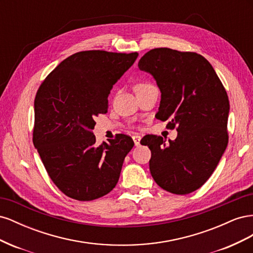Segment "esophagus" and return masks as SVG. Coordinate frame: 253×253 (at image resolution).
<instances>
[{
  "label": "esophagus",
  "instance_id": "1",
  "mask_svg": "<svg viewBox=\"0 0 253 253\" xmlns=\"http://www.w3.org/2000/svg\"><path fill=\"white\" fill-rule=\"evenodd\" d=\"M140 139H141V137L138 136V135H134L133 136V140H134V143H135L136 147H138V145L140 144Z\"/></svg>",
  "mask_w": 253,
  "mask_h": 253
}]
</instances>
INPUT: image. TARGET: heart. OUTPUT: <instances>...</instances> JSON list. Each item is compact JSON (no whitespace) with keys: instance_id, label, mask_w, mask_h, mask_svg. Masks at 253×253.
Masks as SVG:
<instances>
[{"instance_id":"1","label":"heart","mask_w":253,"mask_h":253,"mask_svg":"<svg viewBox=\"0 0 253 253\" xmlns=\"http://www.w3.org/2000/svg\"><path fill=\"white\" fill-rule=\"evenodd\" d=\"M147 85H150V83H148V82H140V83H137L136 85L134 86V89H135V91H136V90H138V89H140V88L145 87Z\"/></svg>"}]
</instances>
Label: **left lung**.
Wrapping results in <instances>:
<instances>
[{"instance_id":"obj_1","label":"left lung","mask_w":253,"mask_h":253,"mask_svg":"<svg viewBox=\"0 0 253 253\" xmlns=\"http://www.w3.org/2000/svg\"><path fill=\"white\" fill-rule=\"evenodd\" d=\"M138 67L162 91L156 118L177 131L168 143L157 135L141 139L152 153V177L168 192L189 194L209 179L227 148V91L209 61L193 51L151 49Z\"/></svg>"}]
</instances>
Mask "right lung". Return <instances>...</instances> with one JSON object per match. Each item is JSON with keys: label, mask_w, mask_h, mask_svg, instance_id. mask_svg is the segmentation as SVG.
<instances>
[{"label": "right lung", "mask_w": 253, "mask_h": 253, "mask_svg": "<svg viewBox=\"0 0 253 253\" xmlns=\"http://www.w3.org/2000/svg\"><path fill=\"white\" fill-rule=\"evenodd\" d=\"M137 57L138 52H76L37 91L33 141L52 182L73 200H97L118 182L133 139L118 134L95 145L91 129L98 115L108 113L113 85Z\"/></svg>", "instance_id": "right-lung-1"}]
</instances>
